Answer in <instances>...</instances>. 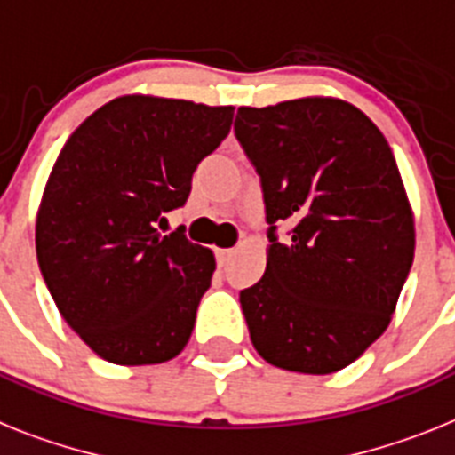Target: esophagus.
Masks as SVG:
<instances>
[{
  "mask_svg": "<svg viewBox=\"0 0 455 455\" xmlns=\"http://www.w3.org/2000/svg\"><path fill=\"white\" fill-rule=\"evenodd\" d=\"M215 254H217V263H220V266H227L228 259L234 257V250H217Z\"/></svg>",
  "mask_w": 455,
  "mask_h": 455,
  "instance_id": "34e87169",
  "label": "esophagus"
}]
</instances>
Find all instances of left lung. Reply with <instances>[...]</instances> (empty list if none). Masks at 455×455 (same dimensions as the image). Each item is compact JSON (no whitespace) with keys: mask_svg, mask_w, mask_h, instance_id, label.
<instances>
[{"mask_svg":"<svg viewBox=\"0 0 455 455\" xmlns=\"http://www.w3.org/2000/svg\"><path fill=\"white\" fill-rule=\"evenodd\" d=\"M234 132L261 182L270 240L266 273L240 291L251 345L277 368L338 372L387 331L414 261L395 156L339 99L243 106Z\"/></svg>","mask_w":455,"mask_h":455,"instance_id":"1","label":"left lung"}]
</instances>
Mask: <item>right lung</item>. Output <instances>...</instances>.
<instances>
[{
  "label": "right lung",
  "instance_id": "add662e5",
  "mask_svg": "<svg viewBox=\"0 0 455 455\" xmlns=\"http://www.w3.org/2000/svg\"><path fill=\"white\" fill-rule=\"evenodd\" d=\"M234 106L120 97L57 156L36 217V259L64 322L97 356L155 365L185 349L215 257L182 228L192 175L227 139Z\"/></svg>",
  "mask_w": 455,
  "mask_h": 455
}]
</instances>
